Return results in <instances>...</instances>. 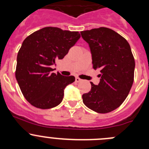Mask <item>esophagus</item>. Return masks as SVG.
<instances>
[{
    "mask_svg": "<svg viewBox=\"0 0 149 149\" xmlns=\"http://www.w3.org/2000/svg\"><path fill=\"white\" fill-rule=\"evenodd\" d=\"M76 81L79 83V82L81 81V79L80 78H79V77H76Z\"/></svg>",
    "mask_w": 149,
    "mask_h": 149,
    "instance_id": "esophagus-1",
    "label": "esophagus"
}]
</instances>
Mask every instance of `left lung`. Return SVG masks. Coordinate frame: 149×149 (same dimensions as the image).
Segmentation results:
<instances>
[{"instance_id": "8db88e82", "label": "left lung", "mask_w": 149, "mask_h": 149, "mask_svg": "<svg viewBox=\"0 0 149 149\" xmlns=\"http://www.w3.org/2000/svg\"><path fill=\"white\" fill-rule=\"evenodd\" d=\"M89 45L94 69H100V84L82 95L84 104L98 113H108L123 104L134 81L135 60L127 40L106 27L81 31Z\"/></svg>"}]
</instances>
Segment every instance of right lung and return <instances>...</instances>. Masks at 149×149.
<instances>
[{"label": "right lung", "instance_id": "obj_1", "mask_svg": "<svg viewBox=\"0 0 149 149\" xmlns=\"http://www.w3.org/2000/svg\"><path fill=\"white\" fill-rule=\"evenodd\" d=\"M80 37L79 31L48 26L24 40L15 75L24 97L31 105L45 109L61 103L64 89L75 81V77L55 74L51 66L63 59Z\"/></svg>", "mask_w": 149, "mask_h": 149}]
</instances>
